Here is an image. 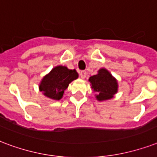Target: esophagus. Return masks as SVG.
I'll return each mask as SVG.
<instances>
[{"label": "esophagus", "instance_id": "obj_1", "mask_svg": "<svg viewBox=\"0 0 157 157\" xmlns=\"http://www.w3.org/2000/svg\"><path fill=\"white\" fill-rule=\"evenodd\" d=\"M80 76L81 77V79H85L86 76V71H81L80 72Z\"/></svg>", "mask_w": 157, "mask_h": 157}]
</instances>
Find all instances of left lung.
Wrapping results in <instances>:
<instances>
[{"mask_svg": "<svg viewBox=\"0 0 157 157\" xmlns=\"http://www.w3.org/2000/svg\"><path fill=\"white\" fill-rule=\"evenodd\" d=\"M89 81L98 101L110 100L118 92V81L105 68H100L96 75L90 77Z\"/></svg>", "mask_w": 157, "mask_h": 157, "instance_id": "8db88e82", "label": "left lung"}]
</instances>
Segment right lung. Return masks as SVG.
Wrapping results in <instances>:
<instances>
[{
    "label": "right lung",
    "instance_id": "right-lung-1",
    "mask_svg": "<svg viewBox=\"0 0 157 157\" xmlns=\"http://www.w3.org/2000/svg\"><path fill=\"white\" fill-rule=\"evenodd\" d=\"M75 69L71 70L65 66H57L43 77L39 90L44 96L54 100H61L69 84L78 78Z\"/></svg>",
    "mask_w": 157,
    "mask_h": 157
}]
</instances>
